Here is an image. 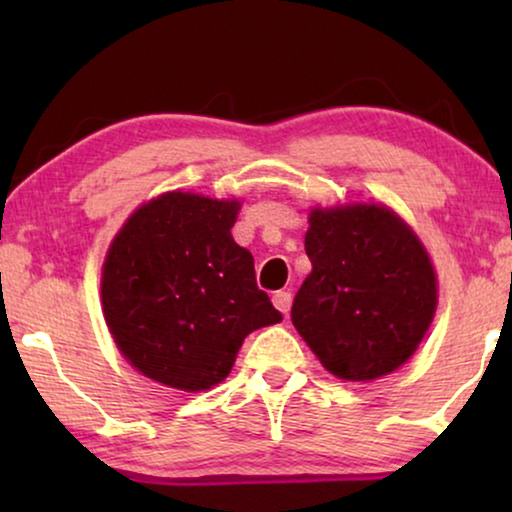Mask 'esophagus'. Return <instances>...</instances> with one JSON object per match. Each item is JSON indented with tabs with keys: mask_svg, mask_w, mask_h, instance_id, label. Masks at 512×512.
<instances>
[{
	"mask_svg": "<svg viewBox=\"0 0 512 512\" xmlns=\"http://www.w3.org/2000/svg\"><path fill=\"white\" fill-rule=\"evenodd\" d=\"M291 300H293L291 291H277L275 296H272V303H275V307L282 314H286V312L291 310Z\"/></svg>",
	"mask_w": 512,
	"mask_h": 512,
	"instance_id": "1",
	"label": "esophagus"
}]
</instances>
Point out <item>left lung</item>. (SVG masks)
<instances>
[{"mask_svg":"<svg viewBox=\"0 0 512 512\" xmlns=\"http://www.w3.org/2000/svg\"><path fill=\"white\" fill-rule=\"evenodd\" d=\"M310 277L291 321L328 373L366 382L415 354L436 312V275L417 235L387 207L314 209Z\"/></svg>","mask_w":512,"mask_h":512,"instance_id":"1","label":"left lung"}]
</instances>
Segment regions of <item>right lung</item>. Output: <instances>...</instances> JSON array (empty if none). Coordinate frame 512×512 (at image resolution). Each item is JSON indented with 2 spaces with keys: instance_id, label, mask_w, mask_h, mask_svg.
I'll return each instance as SVG.
<instances>
[{
  "instance_id": "right-lung-1",
  "label": "right lung",
  "mask_w": 512,
  "mask_h": 512,
  "mask_svg": "<svg viewBox=\"0 0 512 512\" xmlns=\"http://www.w3.org/2000/svg\"><path fill=\"white\" fill-rule=\"evenodd\" d=\"M240 202L165 193L139 207L102 270L104 319L151 380L202 391L228 377L244 338L282 321L254 256L230 235Z\"/></svg>"
}]
</instances>
